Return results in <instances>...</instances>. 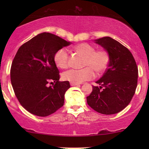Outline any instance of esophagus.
Wrapping results in <instances>:
<instances>
[{
    "label": "esophagus",
    "mask_w": 149,
    "mask_h": 149,
    "mask_svg": "<svg viewBox=\"0 0 149 149\" xmlns=\"http://www.w3.org/2000/svg\"><path fill=\"white\" fill-rule=\"evenodd\" d=\"M70 85H71V86H75V85H79V83H75L70 82Z\"/></svg>",
    "instance_id": "obj_1"
}]
</instances>
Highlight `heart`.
<instances>
[{"mask_svg": "<svg viewBox=\"0 0 149 149\" xmlns=\"http://www.w3.org/2000/svg\"><path fill=\"white\" fill-rule=\"evenodd\" d=\"M74 50L85 57L82 69H70L63 73L64 80L72 83H81L93 79L95 72L101 74L107 70L110 63V55L107 50H95L94 46L86 42L76 45ZM54 62L60 68H66L69 65V54L66 49L61 48L54 55Z\"/></svg>", "mask_w": 149, "mask_h": 149, "instance_id": "1", "label": "heart"}]
</instances>
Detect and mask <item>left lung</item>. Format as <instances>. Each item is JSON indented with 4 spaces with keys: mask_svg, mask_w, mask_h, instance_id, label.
<instances>
[{
    "mask_svg": "<svg viewBox=\"0 0 149 149\" xmlns=\"http://www.w3.org/2000/svg\"><path fill=\"white\" fill-rule=\"evenodd\" d=\"M108 51L110 63L104 74L87 97L91 109L103 115L116 114L131 102L138 83V70L130 51L109 36L95 40Z\"/></svg>",
    "mask_w": 149,
    "mask_h": 149,
    "instance_id": "left-lung-1",
    "label": "left lung"
}]
</instances>
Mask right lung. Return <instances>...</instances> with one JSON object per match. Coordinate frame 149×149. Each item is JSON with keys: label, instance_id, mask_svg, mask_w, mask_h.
I'll use <instances>...</instances> for the list:
<instances>
[{"label": "right lung", "instance_id": "obj_1", "mask_svg": "<svg viewBox=\"0 0 149 149\" xmlns=\"http://www.w3.org/2000/svg\"><path fill=\"white\" fill-rule=\"evenodd\" d=\"M70 44L60 36L42 32L19 48L12 62L11 81L20 104L29 113L47 117L64 105L69 81H59L56 52ZM54 81V84L48 86Z\"/></svg>", "mask_w": 149, "mask_h": 149}]
</instances>
